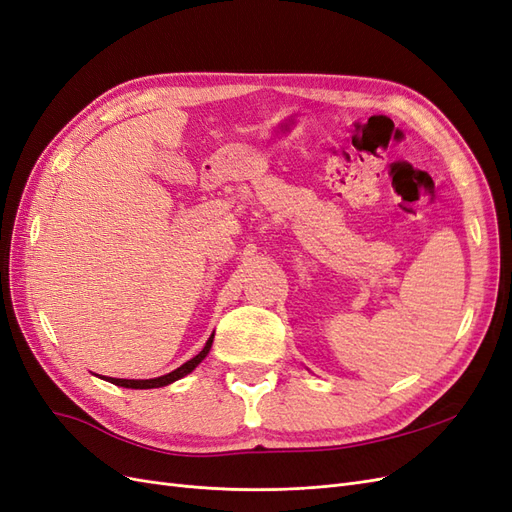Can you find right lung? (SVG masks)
Segmentation results:
<instances>
[{
    "label": "right lung",
    "instance_id": "add662e5",
    "mask_svg": "<svg viewBox=\"0 0 512 512\" xmlns=\"http://www.w3.org/2000/svg\"><path fill=\"white\" fill-rule=\"evenodd\" d=\"M211 344H213V335L207 339V344H205V348L200 350L194 359H190L188 363H183L181 367H177L175 371H170V374H166V376H160V378H151V380H123V378H108V382H113V384H117V386H123V389H158V386H166V384H170V382H175V380H179V378H183V376H188L190 371L205 359V356L209 354V350H211Z\"/></svg>",
    "mask_w": 512,
    "mask_h": 512
}]
</instances>
